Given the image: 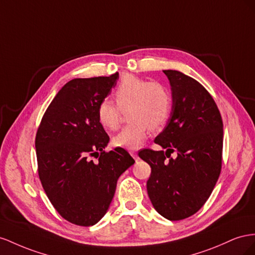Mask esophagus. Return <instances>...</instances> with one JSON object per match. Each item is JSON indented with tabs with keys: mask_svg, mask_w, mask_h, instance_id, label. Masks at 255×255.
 Listing matches in <instances>:
<instances>
[{
	"mask_svg": "<svg viewBox=\"0 0 255 255\" xmlns=\"http://www.w3.org/2000/svg\"><path fill=\"white\" fill-rule=\"evenodd\" d=\"M130 155H131V156L134 158L135 161H136L137 159H139V156H137V154H136V151H135V150H130Z\"/></svg>",
	"mask_w": 255,
	"mask_h": 255,
	"instance_id": "obj_1",
	"label": "esophagus"
}]
</instances>
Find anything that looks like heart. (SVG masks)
Instances as JSON below:
<instances>
[{
    "label": "heart",
    "instance_id": "1",
    "mask_svg": "<svg viewBox=\"0 0 255 255\" xmlns=\"http://www.w3.org/2000/svg\"><path fill=\"white\" fill-rule=\"evenodd\" d=\"M113 96L116 106L105 99L100 101L96 113L100 125L111 131L120 125L121 111L128 109L127 120L130 123L113 137L114 146L140 147L149 129H161L170 118L173 96L169 87L160 82H148L132 75L124 76Z\"/></svg>",
    "mask_w": 255,
    "mask_h": 255
}]
</instances>
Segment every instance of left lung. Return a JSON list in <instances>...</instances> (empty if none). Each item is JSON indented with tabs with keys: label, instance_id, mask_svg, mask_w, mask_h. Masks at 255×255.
<instances>
[{
	"label": "left lung",
	"instance_id": "obj_1",
	"mask_svg": "<svg viewBox=\"0 0 255 255\" xmlns=\"http://www.w3.org/2000/svg\"><path fill=\"white\" fill-rule=\"evenodd\" d=\"M170 80L171 118L155 143L139 157L151 168L147 193L157 212L171 221L202 208L212 194L222 166L223 123L219 109L200 82L177 70H163ZM176 151L178 157L170 158ZM169 157V159H166Z\"/></svg>",
	"mask_w": 255,
	"mask_h": 255
}]
</instances>
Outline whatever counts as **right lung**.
Listing matches in <instances>:
<instances>
[{
	"mask_svg": "<svg viewBox=\"0 0 255 255\" xmlns=\"http://www.w3.org/2000/svg\"><path fill=\"white\" fill-rule=\"evenodd\" d=\"M118 79L115 72L67 82L51 101L36 132L43 190L65 220L81 227L96 224L106 215L119 177L134 163L126 149H104L110 137L97 120V107Z\"/></svg>",
	"mask_w": 255,
	"mask_h": 255,
	"instance_id": "1",
	"label": "right lung"
}]
</instances>
